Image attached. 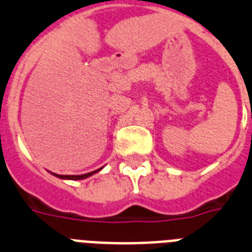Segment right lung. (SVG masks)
Masks as SVG:
<instances>
[{
  "instance_id": "1",
  "label": "right lung",
  "mask_w": 252,
  "mask_h": 252,
  "mask_svg": "<svg viewBox=\"0 0 252 252\" xmlns=\"http://www.w3.org/2000/svg\"><path fill=\"white\" fill-rule=\"evenodd\" d=\"M98 170H101V169H97V170H94V172L87 173V174H82V175H59V174H54V175H56V177H59V178H63V179H84V178H87V177H90V175L97 173Z\"/></svg>"
}]
</instances>
